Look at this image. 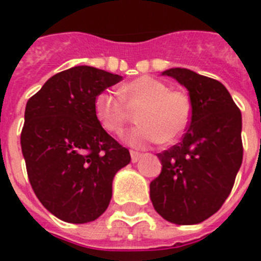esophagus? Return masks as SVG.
Masks as SVG:
<instances>
[{"label":"esophagus","mask_w":261,"mask_h":261,"mask_svg":"<svg viewBox=\"0 0 261 261\" xmlns=\"http://www.w3.org/2000/svg\"><path fill=\"white\" fill-rule=\"evenodd\" d=\"M140 158H141V153L136 152V151H131V162H133V164L138 162V161H140Z\"/></svg>","instance_id":"obj_1"}]
</instances>
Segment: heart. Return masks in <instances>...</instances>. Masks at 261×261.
<instances>
[{
  "label": "heart",
  "mask_w": 261,
  "mask_h": 261,
  "mask_svg": "<svg viewBox=\"0 0 261 261\" xmlns=\"http://www.w3.org/2000/svg\"><path fill=\"white\" fill-rule=\"evenodd\" d=\"M137 110L140 124L123 137L131 147L145 148L161 142H172L185 134L192 120L190 97L185 92L172 91L164 81L149 75L127 82L120 93L112 89L99 92L93 112L103 128L120 134L130 121V109Z\"/></svg>",
  "instance_id": "1"
}]
</instances>
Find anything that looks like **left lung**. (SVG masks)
<instances>
[{"instance_id": "left-lung-1", "label": "left lung", "mask_w": 261, "mask_h": 261, "mask_svg": "<svg viewBox=\"0 0 261 261\" xmlns=\"http://www.w3.org/2000/svg\"><path fill=\"white\" fill-rule=\"evenodd\" d=\"M162 75L187 88L193 114L181 141L158 153L162 172L151 181L149 196L166 221L200 224L222 207L241 168V110L219 81L187 68Z\"/></svg>"}]
</instances>
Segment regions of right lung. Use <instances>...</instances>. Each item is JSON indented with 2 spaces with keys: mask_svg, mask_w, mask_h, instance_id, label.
Returning a JSON list of instances; mask_svg holds the SVG:
<instances>
[{
  "mask_svg": "<svg viewBox=\"0 0 261 261\" xmlns=\"http://www.w3.org/2000/svg\"><path fill=\"white\" fill-rule=\"evenodd\" d=\"M120 75L78 65L53 75L28 100L20 147L28 177L44 208L69 224L99 218L128 149L105 131L93 112L99 92Z\"/></svg>",
  "mask_w": 261,
  "mask_h": 261,
  "instance_id": "add662e5",
  "label": "right lung"
}]
</instances>
